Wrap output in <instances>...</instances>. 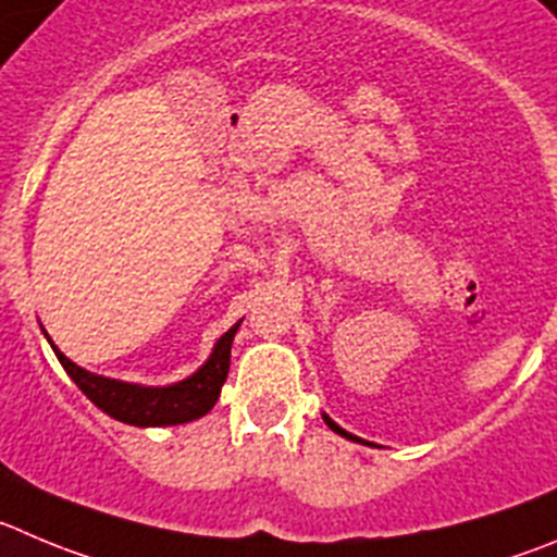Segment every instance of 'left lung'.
Segmentation results:
<instances>
[{
    "mask_svg": "<svg viewBox=\"0 0 557 557\" xmlns=\"http://www.w3.org/2000/svg\"><path fill=\"white\" fill-rule=\"evenodd\" d=\"M324 420H326V425H330V429H332V431H335V434L346 436V440H357V436H355V434H349V431H343V429H341V425H337V423H335V420H330V418H324Z\"/></svg>",
    "mask_w": 557,
    "mask_h": 557,
    "instance_id": "8db88e82",
    "label": "left lung"
}]
</instances>
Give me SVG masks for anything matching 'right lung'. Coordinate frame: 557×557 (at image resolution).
<instances>
[{"mask_svg": "<svg viewBox=\"0 0 557 557\" xmlns=\"http://www.w3.org/2000/svg\"><path fill=\"white\" fill-rule=\"evenodd\" d=\"M238 324L227 330L225 335L216 341L214 351L208 357L206 366L189 379L170 387H139V384L114 382V379L96 376V373L85 371L76 362L67 360L57 346H51L57 360L67 371V376L74 379L76 387L103 409L112 414L114 420L132 425H175V423H189V420L202 418L211 412V407L220 398V389L227 379V368H231V346L233 335H236ZM51 343V341H49Z\"/></svg>", "mask_w": 557, "mask_h": 557, "instance_id": "1", "label": "right lung"}]
</instances>
